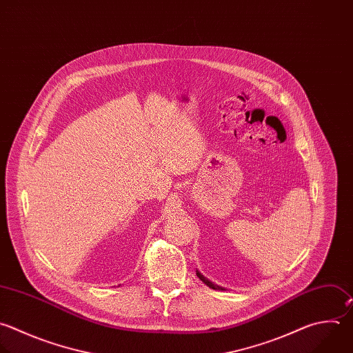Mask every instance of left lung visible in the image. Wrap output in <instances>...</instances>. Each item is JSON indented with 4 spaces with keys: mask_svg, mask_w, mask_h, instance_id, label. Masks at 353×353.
<instances>
[{
    "mask_svg": "<svg viewBox=\"0 0 353 353\" xmlns=\"http://www.w3.org/2000/svg\"><path fill=\"white\" fill-rule=\"evenodd\" d=\"M196 276H198V277H199V280H201L202 283H205L209 288H212V290H219V291H220V290H224V288H221L220 285H216V284H213L212 281H209V280H208L206 277H203L199 272H196Z\"/></svg>",
    "mask_w": 353,
    "mask_h": 353,
    "instance_id": "8db88e82",
    "label": "left lung"
}]
</instances>
